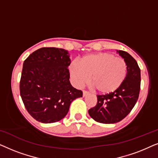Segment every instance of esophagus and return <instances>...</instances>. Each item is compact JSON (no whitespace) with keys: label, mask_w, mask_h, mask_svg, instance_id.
Wrapping results in <instances>:
<instances>
[{"label":"esophagus","mask_w":158,"mask_h":158,"mask_svg":"<svg viewBox=\"0 0 158 158\" xmlns=\"http://www.w3.org/2000/svg\"><path fill=\"white\" fill-rule=\"evenodd\" d=\"M88 93L87 91H85V90H83V97L86 96L88 95Z\"/></svg>","instance_id":"obj_1"}]
</instances>
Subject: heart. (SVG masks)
Segmentation results:
<instances>
[{
    "label": "heart",
    "mask_w": 158,
    "mask_h": 158,
    "mask_svg": "<svg viewBox=\"0 0 158 158\" xmlns=\"http://www.w3.org/2000/svg\"><path fill=\"white\" fill-rule=\"evenodd\" d=\"M127 64L123 58L113 54L100 52L84 56L80 62L70 64V74L77 87L91 83L99 94H110L117 90L124 83L127 75Z\"/></svg>",
    "instance_id": "heart-1"
}]
</instances>
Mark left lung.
<instances>
[{"mask_svg": "<svg viewBox=\"0 0 158 158\" xmlns=\"http://www.w3.org/2000/svg\"><path fill=\"white\" fill-rule=\"evenodd\" d=\"M127 64L124 83L115 92L97 96V104L88 110L93 119L102 124H114L129 114L137 103L140 90V69L136 60L122 50H116Z\"/></svg>", "mask_w": 158, "mask_h": 158, "instance_id": "obj_1", "label": "left lung"}]
</instances>
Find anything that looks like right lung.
Masks as SVG:
<instances>
[{
  "label": "right lung",
  "instance_id": "right-lung-1",
  "mask_svg": "<svg viewBox=\"0 0 158 158\" xmlns=\"http://www.w3.org/2000/svg\"><path fill=\"white\" fill-rule=\"evenodd\" d=\"M68 51L43 47L34 52L23 64L20 94L27 111L38 122H59L69 111L71 103L83 96L70 82Z\"/></svg>",
  "mask_w": 158,
  "mask_h": 158
}]
</instances>
